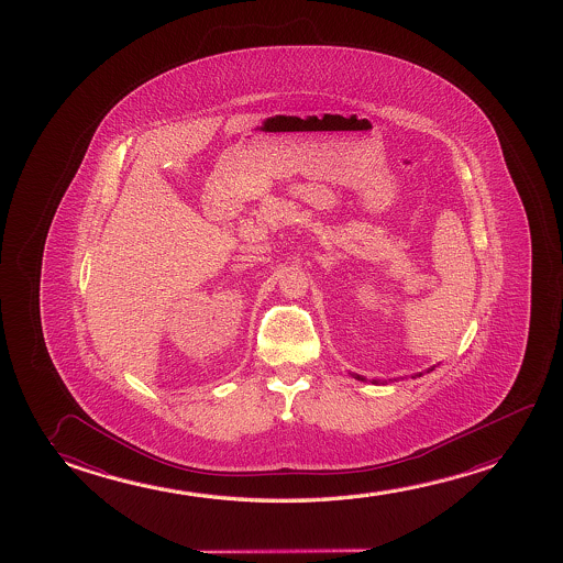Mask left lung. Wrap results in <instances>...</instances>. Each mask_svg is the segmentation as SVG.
I'll use <instances>...</instances> for the list:
<instances>
[{
  "label": "left lung",
  "instance_id": "8db88e82",
  "mask_svg": "<svg viewBox=\"0 0 563 563\" xmlns=\"http://www.w3.org/2000/svg\"><path fill=\"white\" fill-rule=\"evenodd\" d=\"M430 371H434V366L432 368H428L427 373H430ZM417 376H422V373L415 374L412 378H417ZM356 380L365 382V378L363 376H358V374H355ZM373 384H376V386H380V384H388V380H373Z\"/></svg>",
  "mask_w": 563,
  "mask_h": 563
}]
</instances>
